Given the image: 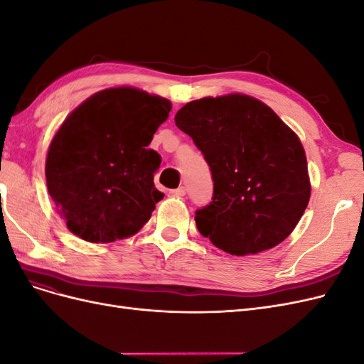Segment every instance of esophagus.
Masks as SVG:
<instances>
[{
	"mask_svg": "<svg viewBox=\"0 0 364 364\" xmlns=\"http://www.w3.org/2000/svg\"><path fill=\"white\" fill-rule=\"evenodd\" d=\"M185 193H186V190L183 188V186H179V188H174V190L170 191V194L174 196V197H183Z\"/></svg>",
	"mask_w": 364,
	"mask_h": 364,
	"instance_id": "34e87169",
	"label": "esophagus"
}]
</instances>
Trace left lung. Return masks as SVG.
<instances>
[{
    "label": "left lung",
    "mask_w": 364,
    "mask_h": 364,
    "mask_svg": "<svg viewBox=\"0 0 364 364\" xmlns=\"http://www.w3.org/2000/svg\"><path fill=\"white\" fill-rule=\"evenodd\" d=\"M174 121L211 168L213 202L194 217L199 232L237 257L287 238L311 193L294 132L267 105L243 94L190 102Z\"/></svg>",
    "instance_id": "1"
}]
</instances>
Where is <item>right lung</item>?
Returning <instances> with one entry per match:
<instances>
[{
	"mask_svg": "<svg viewBox=\"0 0 364 364\" xmlns=\"http://www.w3.org/2000/svg\"><path fill=\"white\" fill-rule=\"evenodd\" d=\"M171 103L135 87H109L85 100L54 135L47 186L68 229L90 243L127 238L144 226L164 194L149 149Z\"/></svg>",
	"mask_w": 364,
	"mask_h": 364,
	"instance_id": "1",
	"label": "right lung"
}]
</instances>
